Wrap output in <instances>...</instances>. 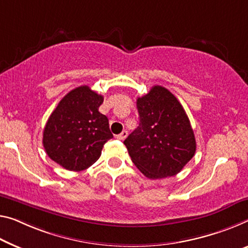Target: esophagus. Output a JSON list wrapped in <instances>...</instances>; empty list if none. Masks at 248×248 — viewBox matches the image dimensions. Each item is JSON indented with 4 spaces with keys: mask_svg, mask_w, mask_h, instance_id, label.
I'll use <instances>...</instances> for the list:
<instances>
[{
    "mask_svg": "<svg viewBox=\"0 0 248 248\" xmlns=\"http://www.w3.org/2000/svg\"><path fill=\"white\" fill-rule=\"evenodd\" d=\"M127 134H128L127 131H123V132L121 133V134H119V135L116 136V139H117V140H123L126 139V137H127Z\"/></svg>",
    "mask_w": 248,
    "mask_h": 248,
    "instance_id": "obj_1",
    "label": "esophagus"
}]
</instances>
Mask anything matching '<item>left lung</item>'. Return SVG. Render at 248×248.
<instances>
[{"mask_svg": "<svg viewBox=\"0 0 248 248\" xmlns=\"http://www.w3.org/2000/svg\"><path fill=\"white\" fill-rule=\"evenodd\" d=\"M136 106L140 125L124 140L132 162L151 180L180 173L196 151L182 104L165 87L155 85L137 98Z\"/></svg>", "mask_w": 248, "mask_h": 248, "instance_id": "obj_1", "label": "left lung"}]
</instances>
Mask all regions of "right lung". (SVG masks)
<instances>
[{"label":"right lung","instance_id":"obj_1","mask_svg":"<svg viewBox=\"0 0 248 248\" xmlns=\"http://www.w3.org/2000/svg\"><path fill=\"white\" fill-rule=\"evenodd\" d=\"M103 100L83 85L60 101L43 132L44 150L52 161L79 172L100 158L104 144L113 137L108 117L98 112Z\"/></svg>","mask_w":248,"mask_h":248}]
</instances>
